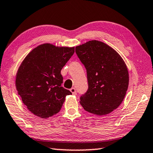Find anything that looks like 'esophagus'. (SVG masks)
<instances>
[{"mask_svg":"<svg viewBox=\"0 0 153 153\" xmlns=\"http://www.w3.org/2000/svg\"><path fill=\"white\" fill-rule=\"evenodd\" d=\"M70 91H71V93H72L73 95H76V94H77L76 90V89L74 88V87H72V88L70 89Z\"/></svg>","mask_w":153,"mask_h":153,"instance_id":"1","label":"esophagus"}]
</instances>
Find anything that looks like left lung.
I'll return each instance as SVG.
<instances>
[{
  "label": "left lung",
  "mask_w": 153,
  "mask_h": 153,
  "mask_svg": "<svg viewBox=\"0 0 153 153\" xmlns=\"http://www.w3.org/2000/svg\"><path fill=\"white\" fill-rule=\"evenodd\" d=\"M76 53L84 64L89 88L80 97L84 110L103 116L121 105L129 85V73L124 60L103 42L92 40L76 47Z\"/></svg>",
  "instance_id": "1"
}]
</instances>
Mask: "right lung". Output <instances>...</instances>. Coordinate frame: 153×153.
<instances>
[{
    "label": "right lung",
    "mask_w": 153,
    "mask_h": 153,
    "mask_svg": "<svg viewBox=\"0 0 153 153\" xmlns=\"http://www.w3.org/2000/svg\"><path fill=\"white\" fill-rule=\"evenodd\" d=\"M74 47L39 45L22 62L16 87L24 105L34 115L46 119L59 112L69 90L61 85V70L74 53Z\"/></svg>",
    "instance_id": "1"
}]
</instances>
